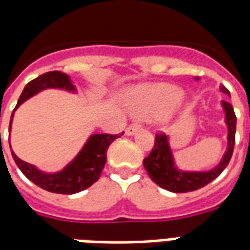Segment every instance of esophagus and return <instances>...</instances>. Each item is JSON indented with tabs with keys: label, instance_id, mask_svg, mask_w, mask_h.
I'll return each instance as SVG.
<instances>
[{
	"label": "esophagus",
	"instance_id": "34e87169",
	"mask_svg": "<svg viewBox=\"0 0 250 250\" xmlns=\"http://www.w3.org/2000/svg\"><path fill=\"white\" fill-rule=\"evenodd\" d=\"M138 129H140V125L138 124H132V125H129L126 127V136H133V134H136V132H138Z\"/></svg>",
	"mask_w": 250,
	"mask_h": 250
}]
</instances>
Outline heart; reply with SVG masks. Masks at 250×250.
<instances>
[{
	"instance_id": "1",
	"label": "heart",
	"mask_w": 250,
	"mask_h": 250,
	"mask_svg": "<svg viewBox=\"0 0 250 250\" xmlns=\"http://www.w3.org/2000/svg\"><path fill=\"white\" fill-rule=\"evenodd\" d=\"M183 96V89L172 83L141 85L129 97V112L140 120H156L170 112L181 101Z\"/></svg>"
}]
</instances>
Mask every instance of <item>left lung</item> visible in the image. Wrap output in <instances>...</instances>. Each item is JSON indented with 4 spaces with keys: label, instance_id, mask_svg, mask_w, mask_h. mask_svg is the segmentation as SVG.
<instances>
[{
    "label": "left lung",
    "instance_id": "left-lung-1",
    "mask_svg": "<svg viewBox=\"0 0 250 250\" xmlns=\"http://www.w3.org/2000/svg\"><path fill=\"white\" fill-rule=\"evenodd\" d=\"M198 80L197 77H194ZM222 93L230 96V93L225 86H221ZM221 106L225 113V124L228 127V146L222 156L221 161L212 169L205 172H193V170H183L176 165L173 157L170 141L165 134H157L154 140V146L150 154L144 158V167L152 178L153 183L158 187L167 189L173 193H187L197 190L200 188L205 187L212 183L224 172L228 167L233 154L234 140H236V114L233 106L229 103L221 101Z\"/></svg>",
    "mask_w": 250,
    "mask_h": 250
}]
</instances>
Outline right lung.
Segmentation results:
<instances>
[{"mask_svg":"<svg viewBox=\"0 0 250 250\" xmlns=\"http://www.w3.org/2000/svg\"><path fill=\"white\" fill-rule=\"evenodd\" d=\"M45 89H61V90H66L70 93L77 92L70 77L65 73L57 72V70L43 73L23 87L22 94L20 96L17 105L12 113L9 130L12 129L13 116H14L16 109L26 100ZM121 134H124V132ZM121 134H92L87 138V141L83 149L78 152L77 156L60 172H42L32 164L25 163L21 158H18L13 150L12 156L14 163L20 167V170L25 174V177L29 178L37 187L52 193L74 194V193L85 190L100 178L104 167L106 164L107 147Z\"/></svg>","mask_w":250,"mask_h":250,"instance_id":"1","label":"right lung"}]
</instances>
